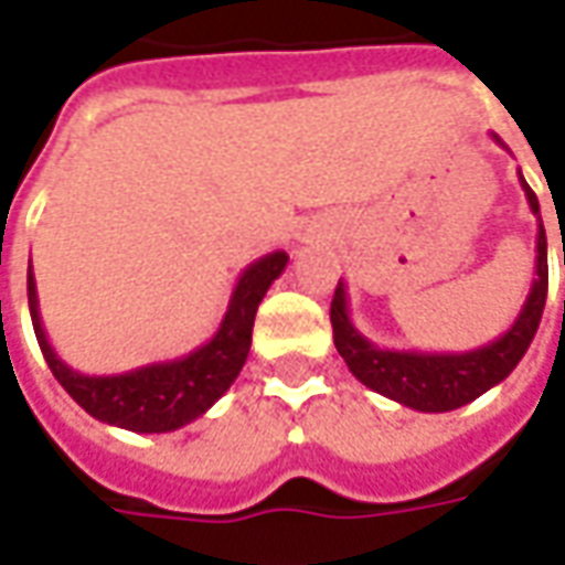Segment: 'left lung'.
<instances>
[{
	"mask_svg": "<svg viewBox=\"0 0 565 565\" xmlns=\"http://www.w3.org/2000/svg\"><path fill=\"white\" fill-rule=\"evenodd\" d=\"M493 139L499 141V136H493ZM521 186L526 193V202H530V211L539 221V235H535L533 287H530L521 315L511 323V330L502 332L497 342L481 344L475 351H462V354H424V351L379 348L354 327L351 311H348V290H344V281H339L330 308L332 342H335L339 354L360 384H366L369 391L381 393L393 403L408 405L415 412L438 415V412H454L460 405L472 403L481 393L497 387L499 381L509 379L511 369L521 363V356L526 354V348L533 342L547 299V238L545 226H542V211H539V199L530 190V184L523 181V174Z\"/></svg>",
	"mask_w": 565,
	"mask_h": 565,
	"instance_id": "1",
	"label": "left lung"
}]
</instances>
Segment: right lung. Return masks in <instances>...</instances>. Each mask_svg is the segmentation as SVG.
Returning a JSON list of instances; mask_svg holds the SVG:
<instances>
[{"label": "right lung", "instance_id": "add662e5", "mask_svg": "<svg viewBox=\"0 0 565 565\" xmlns=\"http://www.w3.org/2000/svg\"><path fill=\"white\" fill-rule=\"evenodd\" d=\"M287 259L290 257L284 250H271L238 275L221 327L202 348L178 360L129 369L120 375H84L68 366L66 360H60L44 335L30 259L26 296H30L32 330L54 379L87 415L129 433H172L205 415L238 379L250 351V332H254L259 302L271 281L287 269Z\"/></svg>", "mask_w": 565, "mask_h": 565}]
</instances>
